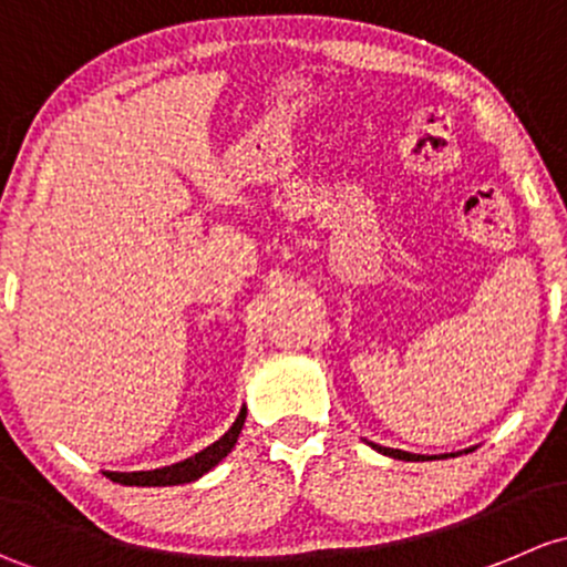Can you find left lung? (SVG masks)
<instances>
[{"mask_svg":"<svg viewBox=\"0 0 567 567\" xmlns=\"http://www.w3.org/2000/svg\"><path fill=\"white\" fill-rule=\"evenodd\" d=\"M369 445L373 447V451L384 453V456H390V458H399V461H431V458H436V456H417V453H406V451H393V447H382V445H377V442H369Z\"/></svg>","mask_w":567,"mask_h":567,"instance_id":"1","label":"left lung"}]
</instances>
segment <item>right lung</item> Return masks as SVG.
<instances>
[{"instance_id":"add662e5","label":"right lung","mask_w":567,"mask_h":567,"mask_svg":"<svg viewBox=\"0 0 567 567\" xmlns=\"http://www.w3.org/2000/svg\"><path fill=\"white\" fill-rule=\"evenodd\" d=\"M245 423V406L237 414V420L231 423V429L220 436L218 442H213L209 447L198 451L196 456L177 461L172 466H161V470L150 472H106L114 483H122V486H179V483L198 481L202 475H207L213 466H218L220 461L231 453V447L237 445V436H240Z\"/></svg>"}]
</instances>
